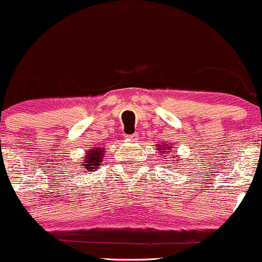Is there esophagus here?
<instances>
[{
    "instance_id": "1",
    "label": "esophagus",
    "mask_w": 262,
    "mask_h": 262,
    "mask_svg": "<svg viewBox=\"0 0 262 262\" xmlns=\"http://www.w3.org/2000/svg\"><path fill=\"white\" fill-rule=\"evenodd\" d=\"M126 137H128V140H131V141H136V140L139 139V134H136V132H135V134L127 135Z\"/></svg>"
}]
</instances>
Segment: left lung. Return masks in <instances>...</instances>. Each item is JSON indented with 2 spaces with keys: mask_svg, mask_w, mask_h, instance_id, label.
I'll use <instances>...</instances> for the list:
<instances>
[{
  "mask_svg": "<svg viewBox=\"0 0 262 262\" xmlns=\"http://www.w3.org/2000/svg\"><path fill=\"white\" fill-rule=\"evenodd\" d=\"M157 150L160 151V154H166V156H164L165 159H172V160H168V161H172V164H175L173 162V159H175V154H176V150L173 147H171L170 143H159L157 145Z\"/></svg>",
  "mask_w": 262,
  "mask_h": 262,
  "instance_id": "obj_1",
  "label": "left lung"
}]
</instances>
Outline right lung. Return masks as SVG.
<instances>
[{"label":"right lung","mask_w":262,"mask_h":262,"mask_svg":"<svg viewBox=\"0 0 262 262\" xmlns=\"http://www.w3.org/2000/svg\"><path fill=\"white\" fill-rule=\"evenodd\" d=\"M103 155H105V151L101 147L92 148V150L87 151V155L83 157L82 162H80V164L85 166V168L89 172L90 171H95L101 165L100 162L103 160Z\"/></svg>","instance_id":"right-lung-1"}]
</instances>
